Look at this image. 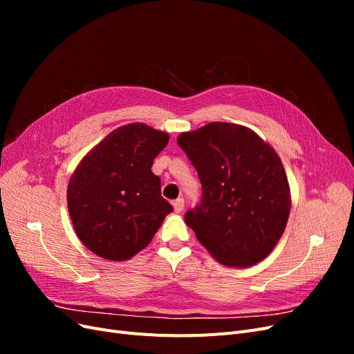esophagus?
<instances>
[{
    "instance_id": "esophagus-1",
    "label": "esophagus",
    "mask_w": 354,
    "mask_h": 354,
    "mask_svg": "<svg viewBox=\"0 0 354 354\" xmlns=\"http://www.w3.org/2000/svg\"><path fill=\"white\" fill-rule=\"evenodd\" d=\"M173 207H174V211L176 212H181L185 208V199L183 198H178L173 202Z\"/></svg>"
}]
</instances>
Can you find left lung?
I'll use <instances>...</instances> for the list:
<instances>
[{
  "label": "left lung",
  "mask_w": 354,
  "mask_h": 354,
  "mask_svg": "<svg viewBox=\"0 0 354 354\" xmlns=\"http://www.w3.org/2000/svg\"><path fill=\"white\" fill-rule=\"evenodd\" d=\"M198 171L201 202L185 214L198 241L221 264L248 267L279 242L291 209L281 158L242 125L211 122L177 138Z\"/></svg>",
  "instance_id": "8db88e82"
}]
</instances>
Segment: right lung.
I'll use <instances>...</instances> for the list:
<instances>
[{"label": "right lung", "mask_w": 354, "mask_h": 354, "mask_svg": "<svg viewBox=\"0 0 354 354\" xmlns=\"http://www.w3.org/2000/svg\"><path fill=\"white\" fill-rule=\"evenodd\" d=\"M168 140L167 133L146 124H128L106 136L73 171L69 216L78 238L95 255L131 259L173 212L151 169Z\"/></svg>", "instance_id": "add662e5"}]
</instances>
